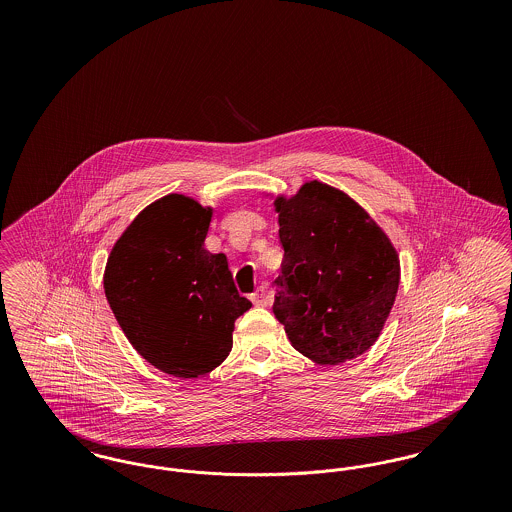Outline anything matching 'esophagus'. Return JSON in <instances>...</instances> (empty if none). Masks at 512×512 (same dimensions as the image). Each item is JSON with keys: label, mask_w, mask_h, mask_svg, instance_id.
I'll return each instance as SVG.
<instances>
[{"label": "esophagus", "mask_w": 512, "mask_h": 512, "mask_svg": "<svg viewBox=\"0 0 512 512\" xmlns=\"http://www.w3.org/2000/svg\"><path fill=\"white\" fill-rule=\"evenodd\" d=\"M251 301L255 307H267L270 305V295L265 288H259L257 292L251 293Z\"/></svg>", "instance_id": "obj_1"}]
</instances>
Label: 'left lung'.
Returning <instances> with one entry per match:
<instances>
[{"label": "left lung", "mask_w": 512, "mask_h": 512, "mask_svg": "<svg viewBox=\"0 0 512 512\" xmlns=\"http://www.w3.org/2000/svg\"><path fill=\"white\" fill-rule=\"evenodd\" d=\"M284 247L274 317L317 365H340L378 340L399 288V255L365 209L324 182L274 199Z\"/></svg>", "instance_id": "1"}]
</instances>
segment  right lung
I'll use <instances>...</instances> for the list:
<instances>
[{
    "label": "right lung",
    "mask_w": 512,
    "mask_h": 512,
    "mask_svg": "<svg viewBox=\"0 0 512 512\" xmlns=\"http://www.w3.org/2000/svg\"><path fill=\"white\" fill-rule=\"evenodd\" d=\"M213 209L182 194L151 205L122 232L105 265L103 288L124 336L147 363L197 378L228 357L236 318L251 307L224 253L205 238Z\"/></svg>",
    "instance_id": "obj_1"
}]
</instances>
